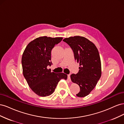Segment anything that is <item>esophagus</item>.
Here are the masks:
<instances>
[{
	"mask_svg": "<svg viewBox=\"0 0 124 124\" xmlns=\"http://www.w3.org/2000/svg\"><path fill=\"white\" fill-rule=\"evenodd\" d=\"M70 75H71V74H68V78L69 80H70Z\"/></svg>",
	"mask_w": 124,
	"mask_h": 124,
	"instance_id": "obj_1",
	"label": "esophagus"
}]
</instances>
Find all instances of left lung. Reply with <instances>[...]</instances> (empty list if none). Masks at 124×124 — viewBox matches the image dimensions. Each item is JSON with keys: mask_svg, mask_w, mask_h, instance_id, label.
<instances>
[{"mask_svg": "<svg viewBox=\"0 0 124 124\" xmlns=\"http://www.w3.org/2000/svg\"><path fill=\"white\" fill-rule=\"evenodd\" d=\"M63 41L72 48L75 60L80 64L78 73L70 76L72 82L80 86V91L76 95L85 97L95 88L101 76L99 52L94 44L83 37H71Z\"/></svg>", "mask_w": 124, "mask_h": 124, "instance_id": "left-lung-1", "label": "left lung"}]
</instances>
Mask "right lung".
Returning a JSON list of instances; mask_svg holds the SVG:
<instances>
[{
  "mask_svg": "<svg viewBox=\"0 0 124 124\" xmlns=\"http://www.w3.org/2000/svg\"><path fill=\"white\" fill-rule=\"evenodd\" d=\"M62 39V37H39L27 45L22 55L24 77L32 91L39 96L51 95L58 82L62 78H67L66 74L52 72L51 69H47L48 66L52 64V48Z\"/></svg>",
  "mask_w": 124,
  "mask_h": 124,
  "instance_id": "obj_1",
  "label": "right lung"
}]
</instances>
